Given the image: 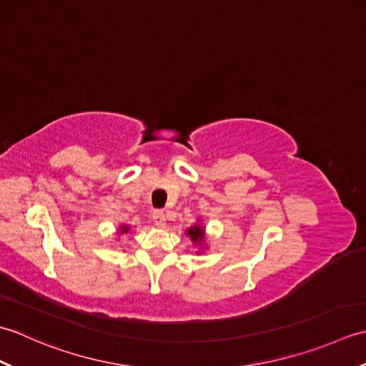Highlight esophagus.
Here are the masks:
<instances>
[{"label": "esophagus", "mask_w": 366, "mask_h": 366, "mask_svg": "<svg viewBox=\"0 0 366 366\" xmlns=\"http://www.w3.org/2000/svg\"><path fill=\"white\" fill-rule=\"evenodd\" d=\"M152 219H154V223L157 224V227H165L167 215H165V212L162 211V209H157V211H154Z\"/></svg>", "instance_id": "34e87169"}]
</instances>
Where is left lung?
I'll return each mask as SVG.
<instances>
[{
	"mask_svg": "<svg viewBox=\"0 0 366 366\" xmlns=\"http://www.w3.org/2000/svg\"><path fill=\"white\" fill-rule=\"evenodd\" d=\"M187 234H190L192 240H195V242H199V240H203L204 236H203V229H201L199 227H193L187 231Z\"/></svg>",
	"mask_w": 366,
	"mask_h": 366,
	"instance_id": "left-lung-1",
	"label": "left lung"
}]
</instances>
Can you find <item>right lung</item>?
<instances>
[{
  "label": "right lung",
  "mask_w": 366,
  "mask_h": 366,
  "mask_svg": "<svg viewBox=\"0 0 366 366\" xmlns=\"http://www.w3.org/2000/svg\"><path fill=\"white\" fill-rule=\"evenodd\" d=\"M129 231V228L127 227H122V229H121V232H127Z\"/></svg>",
  "instance_id": "1"
}]
</instances>
